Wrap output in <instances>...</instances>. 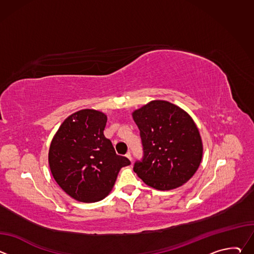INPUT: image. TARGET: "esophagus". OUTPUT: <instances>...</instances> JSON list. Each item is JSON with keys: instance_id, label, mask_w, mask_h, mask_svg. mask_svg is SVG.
I'll use <instances>...</instances> for the list:
<instances>
[{"instance_id": "esophagus-1", "label": "esophagus", "mask_w": 254, "mask_h": 254, "mask_svg": "<svg viewBox=\"0 0 254 254\" xmlns=\"http://www.w3.org/2000/svg\"><path fill=\"white\" fill-rule=\"evenodd\" d=\"M126 157H127V159H129L130 161H131V159H132V158H131V154H130V152H127V153L126 154Z\"/></svg>"}]
</instances>
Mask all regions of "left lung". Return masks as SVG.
I'll return each instance as SVG.
<instances>
[{"mask_svg": "<svg viewBox=\"0 0 254 254\" xmlns=\"http://www.w3.org/2000/svg\"><path fill=\"white\" fill-rule=\"evenodd\" d=\"M141 138L142 158L133 171L148 186L165 191L185 184L202 160L199 130L182 108L165 100L149 102L132 114Z\"/></svg>", "mask_w": 254, "mask_h": 254, "instance_id": "obj_1", "label": "left lung"}]
</instances>
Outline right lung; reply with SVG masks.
I'll list each match as a JSON object with an SVG mask.
<instances>
[{
  "mask_svg": "<svg viewBox=\"0 0 254 254\" xmlns=\"http://www.w3.org/2000/svg\"><path fill=\"white\" fill-rule=\"evenodd\" d=\"M107 118L93 110L68 117L52 139L49 166L61 189L77 201L102 200L114 187L123 167L130 164L117 155L103 130Z\"/></svg>",
  "mask_w": 254,
  "mask_h": 254,
  "instance_id": "obj_1",
  "label": "right lung"
}]
</instances>
